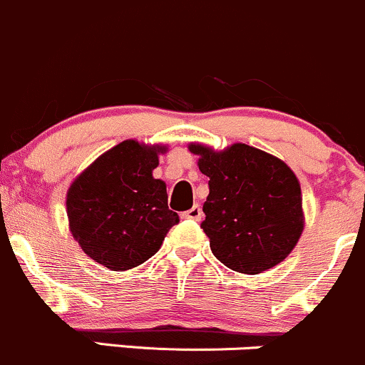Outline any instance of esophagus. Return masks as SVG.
I'll return each instance as SVG.
<instances>
[{"label":"esophagus","instance_id":"obj_1","mask_svg":"<svg viewBox=\"0 0 365 365\" xmlns=\"http://www.w3.org/2000/svg\"><path fill=\"white\" fill-rule=\"evenodd\" d=\"M181 215H182L184 219H191V221H200V219H202L203 212H202V209H200V205H193L190 210H186V212H182Z\"/></svg>","mask_w":365,"mask_h":365}]
</instances>
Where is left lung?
Wrapping results in <instances>:
<instances>
[{
	"instance_id": "8db88e82",
	"label": "left lung",
	"mask_w": 365,
	"mask_h": 365,
	"mask_svg": "<svg viewBox=\"0 0 365 365\" xmlns=\"http://www.w3.org/2000/svg\"><path fill=\"white\" fill-rule=\"evenodd\" d=\"M209 178L202 228L230 269L257 275L285 259L303 231L301 187L282 160L247 144L214 151L191 144Z\"/></svg>"
}]
</instances>
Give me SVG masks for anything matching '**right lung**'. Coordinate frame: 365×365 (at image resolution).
Returning a JSON list of instances; mask_svg holds the SVG:
<instances>
[{
  "instance_id": "add662e5",
  "label": "right lung",
  "mask_w": 365,
  "mask_h": 365,
  "mask_svg": "<svg viewBox=\"0 0 365 365\" xmlns=\"http://www.w3.org/2000/svg\"><path fill=\"white\" fill-rule=\"evenodd\" d=\"M162 146L123 140L96 160L68 191L73 237L93 261L130 269L158 252L179 222L168 209L165 182L153 178Z\"/></svg>"
}]
</instances>
